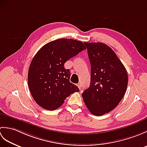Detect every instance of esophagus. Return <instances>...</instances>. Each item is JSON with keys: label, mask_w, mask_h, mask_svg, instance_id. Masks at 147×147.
Listing matches in <instances>:
<instances>
[{"label": "esophagus", "mask_w": 147, "mask_h": 147, "mask_svg": "<svg viewBox=\"0 0 147 147\" xmlns=\"http://www.w3.org/2000/svg\"><path fill=\"white\" fill-rule=\"evenodd\" d=\"M77 86L78 87V88L80 89L81 88H82V84H81V83H78V84H77Z\"/></svg>", "instance_id": "obj_1"}]
</instances>
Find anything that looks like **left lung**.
<instances>
[{"label":"left lung","instance_id":"8db88e82","mask_svg":"<svg viewBox=\"0 0 147 147\" xmlns=\"http://www.w3.org/2000/svg\"><path fill=\"white\" fill-rule=\"evenodd\" d=\"M91 64L89 88L82 94L95 115L113 110L125 94L128 78L125 67L111 47L103 43L84 42Z\"/></svg>","mask_w":147,"mask_h":147}]
</instances>
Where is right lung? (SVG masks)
Segmentation results:
<instances>
[{
    "label": "right lung",
    "instance_id": "obj_1",
    "mask_svg": "<svg viewBox=\"0 0 147 147\" xmlns=\"http://www.w3.org/2000/svg\"><path fill=\"white\" fill-rule=\"evenodd\" d=\"M85 49L82 42L60 38L43 45L34 56L29 67L28 84L33 99L40 107L55 110L67 96L80 91L69 82L70 71L64 65Z\"/></svg>",
    "mask_w": 147,
    "mask_h": 147
}]
</instances>
